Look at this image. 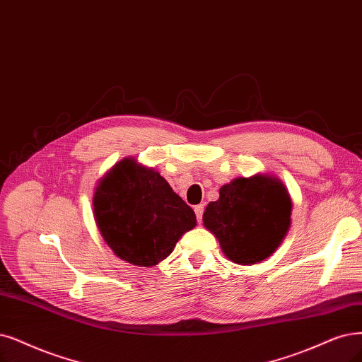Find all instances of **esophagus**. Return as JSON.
<instances>
[{
    "label": "esophagus",
    "instance_id": "34e87169",
    "mask_svg": "<svg viewBox=\"0 0 362 362\" xmlns=\"http://www.w3.org/2000/svg\"><path fill=\"white\" fill-rule=\"evenodd\" d=\"M194 211H195V215H197L198 222H202V219H203V211H204V206H203V204H198V206H195V207H194Z\"/></svg>",
    "mask_w": 362,
    "mask_h": 362
}]
</instances>
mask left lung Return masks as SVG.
<instances>
[{"label": "left lung", "instance_id": "obj_1", "mask_svg": "<svg viewBox=\"0 0 362 362\" xmlns=\"http://www.w3.org/2000/svg\"><path fill=\"white\" fill-rule=\"evenodd\" d=\"M292 199L282 180L272 174L237 177L219 189L206 207L203 223L218 238L230 261L249 265L269 258L291 226Z\"/></svg>", "mask_w": 362, "mask_h": 362}]
</instances>
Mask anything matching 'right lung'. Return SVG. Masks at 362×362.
<instances>
[{"label": "right lung", "instance_id": "1", "mask_svg": "<svg viewBox=\"0 0 362 362\" xmlns=\"http://www.w3.org/2000/svg\"><path fill=\"white\" fill-rule=\"evenodd\" d=\"M93 218L115 255L140 267H153L173 252L197 225L194 210L152 168L131 156L98 180Z\"/></svg>", "mask_w": 362, "mask_h": 362}]
</instances>
